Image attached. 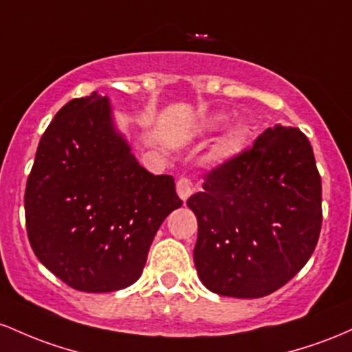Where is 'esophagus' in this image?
I'll use <instances>...</instances> for the list:
<instances>
[{"mask_svg": "<svg viewBox=\"0 0 352 352\" xmlns=\"http://www.w3.org/2000/svg\"><path fill=\"white\" fill-rule=\"evenodd\" d=\"M176 191H177V196L181 197V201L186 203L188 197L195 192V188H192V183L188 179V177H181V179L176 183Z\"/></svg>", "mask_w": 352, "mask_h": 352, "instance_id": "1", "label": "esophagus"}]
</instances>
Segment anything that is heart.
Masks as SVG:
<instances>
[{
  "label": "heart",
  "instance_id": "obj_1",
  "mask_svg": "<svg viewBox=\"0 0 352 352\" xmlns=\"http://www.w3.org/2000/svg\"><path fill=\"white\" fill-rule=\"evenodd\" d=\"M228 123V116L223 113L208 114L206 118L199 121L197 131L199 133H214ZM250 141V133L244 126L236 124L231 126L223 136L219 138L218 143L214 144L211 151V161L214 164H226L229 161H234L244 153Z\"/></svg>",
  "mask_w": 352,
  "mask_h": 352
}]
</instances>
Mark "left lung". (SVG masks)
<instances>
[{"label":"left lung","mask_w":352,"mask_h":352,"mask_svg":"<svg viewBox=\"0 0 352 352\" xmlns=\"http://www.w3.org/2000/svg\"><path fill=\"white\" fill-rule=\"evenodd\" d=\"M197 218L201 283L229 298H263L293 279L321 232V176L309 141L276 124L250 151L209 173L188 199Z\"/></svg>","instance_id":"1"}]
</instances>
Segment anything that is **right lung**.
<instances>
[{
    "label": "right lung",
    "instance_id": "1",
    "mask_svg": "<svg viewBox=\"0 0 352 352\" xmlns=\"http://www.w3.org/2000/svg\"><path fill=\"white\" fill-rule=\"evenodd\" d=\"M183 201L169 175L138 163L109 98L66 102L38 144L25 216L39 263L73 289L111 293L140 279L163 221Z\"/></svg>",
    "mask_w": 352,
    "mask_h": 352
}]
</instances>
